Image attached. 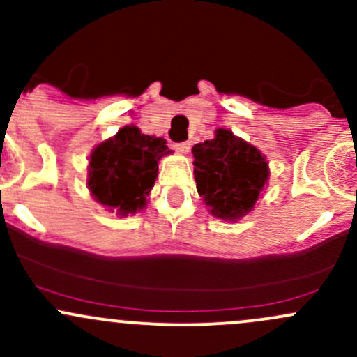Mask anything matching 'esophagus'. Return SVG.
<instances>
[{
    "label": "esophagus",
    "instance_id": "34e87169",
    "mask_svg": "<svg viewBox=\"0 0 357 357\" xmlns=\"http://www.w3.org/2000/svg\"><path fill=\"white\" fill-rule=\"evenodd\" d=\"M174 149H176V152L181 153V155H186V153L190 152V149H192V145H190V142H183V143H178Z\"/></svg>",
    "mask_w": 357,
    "mask_h": 357
}]
</instances>
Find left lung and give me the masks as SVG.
<instances>
[{"label": "left lung", "instance_id": "left-lung-1", "mask_svg": "<svg viewBox=\"0 0 357 357\" xmlns=\"http://www.w3.org/2000/svg\"><path fill=\"white\" fill-rule=\"evenodd\" d=\"M197 192L215 219L236 222L254 211L269 181L261 150L225 128L192 149Z\"/></svg>", "mask_w": 357, "mask_h": 357}]
</instances>
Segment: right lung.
<instances>
[{
  "instance_id": "obj_1",
  "label": "right lung",
  "mask_w": 357,
  "mask_h": 357,
  "mask_svg": "<svg viewBox=\"0 0 357 357\" xmlns=\"http://www.w3.org/2000/svg\"><path fill=\"white\" fill-rule=\"evenodd\" d=\"M165 143L143 135L135 124L98 143L89 155L86 179L93 199L121 218L143 211L155 185L158 162L171 153Z\"/></svg>"
}]
</instances>
